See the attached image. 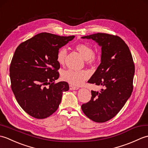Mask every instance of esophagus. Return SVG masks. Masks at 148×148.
I'll return each mask as SVG.
<instances>
[{
  "mask_svg": "<svg viewBox=\"0 0 148 148\" xmlns=\"http://www.w3.org/2000/svg\"><path fill=\"white\" fill-rule=\"evenodd\" d=\"M69 88H70V90H74L79 89V88H78L77 86L71 85H71H69Z\"/></svg>",
  "mask_w": 148,
  "mask_h": 148,
  "instance_id": "obj_1",
  "label": "esophagus"
}]
</instances>
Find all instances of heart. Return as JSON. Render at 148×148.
<instances>
[{
  "instance_id": "b5f03b06",
  "label": "heart",
  "mask_w": 148,
  "mask_h": 148,
  "mask_svg": "<svg viewBox=\"0 0 148 148\" xmlns=\"http://www.w3.org/2000/svg\"><path fill=\"white\" fill-rule=\"evenodd\" d=\"M75 49L83 56L86 64L90 65H95L98 62V56L94 53L92 47L88 44L83 42L77 44L75 46ZM67 55V49L65 48L59 49L56 55V60L59 64L64 65L65 64ZM88 77L89 74L86 71H76L68 69L64 71L62 74L63 80L75 86H79L82 84Z\"/></svg>"
}]
</instances>
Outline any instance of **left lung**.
Here are the masks:
<instances>
[{
    "mask_svg": "<svg viewBox=\"0 0 148 148\" xmlns=\"http://www.w3.org/2000/svg\"><path fill=\"white\" fill-rule=\"evenodd\" d=\"M102 46L101 63L88 83L101 85L99 92L92 91L88 102L81 109L92 121L103 123L114 118L133 91L135 65L129 48L121 37L106 33L82 37Z\"/></svg>",
    "mask_w": 148,
    "mask_h": 148,
    "instance_id": "1",
    "label": "left lung"
}]
</instances>
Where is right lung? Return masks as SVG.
Returning a JSON list of instances; mask_svg holds the SVG:
<instances>
[{
  "label": "right lung",
  "mask_w": 148,
  "mask_h": 148,
  "mask_svg": "<svg viewBox=\"0 0 148 148\" xmlns=\"http://www.w3.org/2000/svg\"><path fill=\"white\" fill-rule=\"evenodd\" d=\"M74 38L40 33L16 49L9 67L11 89L19 105L32 117L51 116L58 108L63 92L69 90L67 82L55 83L60 67L56 55Z\"/></svg>",
  "instance_id": "add662e5"
}]
</instances>
